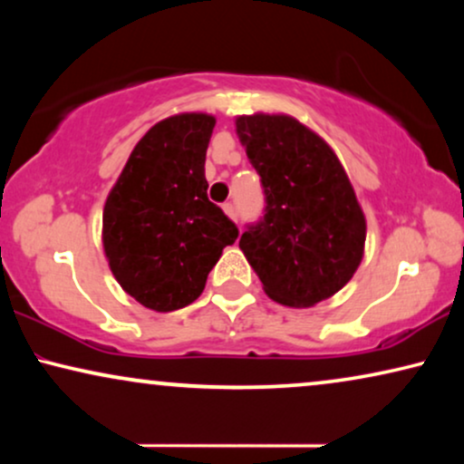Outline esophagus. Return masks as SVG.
Listing matches in <instances>:
<instances>
[{"label": "esophagus", "mask_w": 464, "mask_h": 464, "mask_svg": "<svg viewBox=\"0 0 464 464\" xmlns=\"http://www.w3.org/2000/svg\"><path fill=\"white\" fill-rule=\"evenodd\" d=\"M224 211H226V215H227V218H230V219H237V208H234L232 202H226Z\"/></svg>", "instance_id": "34e87169"}]
</instances>
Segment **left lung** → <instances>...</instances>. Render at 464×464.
Listing matches in <instances>:
<instances>
[{
	"label": "left lung",
	"instance_id": "8db88e82",
	"mask_svg": "<svg viewBox=\"0 0 464 464\" xmlns=\"http://www.w3.org/2000/svg\"><path fill=\"white\" fill-rule=\"evenodd\" d=\"M237 132L264 189V215L240 249L264 291L285 306H314L351 281L365 245V218L338 156L291 116L237 118Z\"/></svg>",
	"mask_w": 464,
	"mask_h": 464
}]
</instances>
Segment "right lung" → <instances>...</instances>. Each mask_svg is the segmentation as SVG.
<instances>
[{"label": "right lung", "mask_w": 464, "mask_h": 464, "mask_svg": "<svg viewBox=\"0 0 464 464\" xmlns=\"http://www.w3.org/2000/svg\"><path fill=\"white\" fill-rule=\"evenodd\" d=\"M215 118L162 120L135 145L103 208V246L126 294L158 313L192 304L238 227L208 200Z\"/></svg>", "instance_id": "obj_1"}]
</instances>
